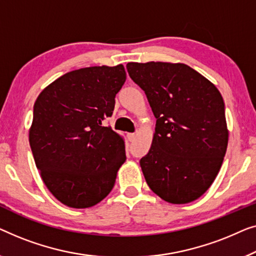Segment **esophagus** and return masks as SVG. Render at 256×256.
<instances>
[{
    "mask_svg": "<svg viewBox=\"0 0 256 256\" xmlns=\"http://www.w3.org/2000/svg\"><path fill=\"white\" fill-rule=\"evenodd\" d=\"M128 139L130 142H133L136 139V133H128Z\"/></svg>",
    "mask_w": 256,
    "mask_h": 256,
    "instance_id": "34e87169",
    "label": "esophagus"
}]
</instances>
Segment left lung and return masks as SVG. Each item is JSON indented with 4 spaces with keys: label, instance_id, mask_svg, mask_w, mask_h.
I'll return each instance as SVG.
<instances>
[{
    "label": "left lung",
    "instance_id": "obj_1",
    "mask_svg": "<svg viewBox=\"0 0 256 256\" xmlns=\"http://www.w3.org/2000/svg\"><path fill=\"white\" fill-rule=\"evenodd\" d=\"M126 68L156 118L152 146L140 159L147 184L172 204L200 198L218 175L228 148L220 92L184 64L128 62Z\"/></svg>",
    "mask_w": 256,
    "mask_h": 256
}]
</instances>
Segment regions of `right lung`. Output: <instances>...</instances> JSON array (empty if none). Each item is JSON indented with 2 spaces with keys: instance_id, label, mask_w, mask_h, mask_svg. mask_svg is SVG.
Segmentation results:
<instances>
[{
  "instance_id": "1",
  "label": "right lung",
  "mask_w": 256,
  "mask_h": 256,
  "mask_svg": "<svg viewBox=\"0 0 256 256\" xmlns=\"http://www.w3.org/2000/svg\"><path fill=\"white\" fill-rule=\"evenodd\" d=\"M125 80L123 64L81 68L37 97L28 142L45 186L67 206L90 208L106 198L126 160L123 138L102 124Z\"/></svg>"
}]
</instances>
